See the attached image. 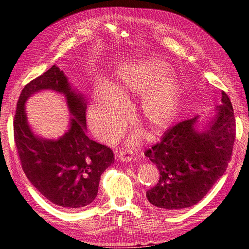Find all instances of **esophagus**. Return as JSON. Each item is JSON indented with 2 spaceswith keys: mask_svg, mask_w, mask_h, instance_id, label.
Listing matches in <instances>:
<instances>
[{
  "mask_svg": "<svg viewBox=\"0 0 249 249\" xmlns=\"http://www.w3.org/2000/svg\"><path fill=\"white\" fill-rule=\"evenodd\" d=\"M117 158H118V160H120L122 162H124V163L131 162L133 160L132 155L127 152H119L117 154Z\"/></svg>",
  "mask_w": 249,
  "mask_h": 249,
  "instance_id": "1",
  "label": "esophagus"
}]
</instances>
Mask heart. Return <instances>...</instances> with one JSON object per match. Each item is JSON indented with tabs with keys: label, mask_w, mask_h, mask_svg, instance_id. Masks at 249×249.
Segmentation results:
<instances>
[{
	"label": "heart",
	"mask_w": 249,
	"mask_h": 249,
	"mask_svg": "<svg viewBox=\"0 0 249 249\" xmlns=\"http://www.w3.org/2000/svg\"><path fill=\"white\" fill-rule=\"evenodd\" d=\"M180 96L182 84L168 61L160 56L136 57L117 67L112 88L103 82L95 85L90 120L97 133L114 139L124 131L127 120V109L121 100L138 99L137 119L156 135L166 130L176 119ZM139 137L135 134L131 144H136Z\"/></svg>",
	"instance_id": "heart-1"
}]
</instances>
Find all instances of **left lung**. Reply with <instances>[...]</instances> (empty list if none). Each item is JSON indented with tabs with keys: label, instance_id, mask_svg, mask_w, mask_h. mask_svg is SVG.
Segmentation results:
<instances>
[{
	"label": "left lung",
	"instance_id": "8db88e82",
	"mask_svg": "<svg viewBox=\"0 0 249 249\" xmlns=\"http://www.w3.org/2000/svg\"><path fill=\"white\" fill-rule=\"evenodd\" d=\"M221 105L207 129L198 131V116L183 120L164 133L144 155L160 171L158 184L147 190L148 201L163 211L197 203L227 169L236 137L231 100L221 92Z\"/></svg>",
	"mask_w": 249,
	"mask_h": 249
}]
</instances>
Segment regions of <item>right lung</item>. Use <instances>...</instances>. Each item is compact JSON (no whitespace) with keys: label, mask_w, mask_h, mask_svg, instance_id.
Listing matches in <instances>:
<instances>
[{"label":"right lung","mask_w":249,"mask_h":249,"mask_svg":"<svg viewBox=\"0 0 249 249\" xmlns=\"http://www.w3.org/2000/svg\"><path fill=\"white\" fill-rule=\"evenodd\" d=\"M46 89L65 94L73 116L69 131L57 141L36 137L26 119L24 103ZM86 108L83 95L71 88L64 72L53 65L21 90L14 116V141L26 177L44 197L65 210L91 203L102 173L114 162L110 147L86 135Z\"/></svg>","instance_id":"right-lung-1"}]
</instances>
